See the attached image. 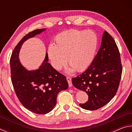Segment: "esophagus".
Masks as SVG:
<instances>
[{
	"instance_id": "1",
	"label": "esophagus",
	"mask_w": 132,
	"mask_h": 132,
	"mask_svg": "<svg viewBox=\"0 0 132 132\" xmlns=\"http://www.w3.org/2000/svg\"><path fill=\"white\" fill-rule=\"evenodd\" d=\"M66 79L67 81H68V83H69V87H71L72 86V83H71V79L70 77H66Z\"/></svg>"
}]
</instances>
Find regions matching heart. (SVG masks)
Masks as SVG:
<instances>
[{"label":"heart","instance_id":"b5f03b06","mask_svg":"<svg viewBox=\"0 0 132 132\" xmlns=\"http://www.w3.org/2000/svg\"><path fill=\"white\" fill-rule=\"evenodd\" d=\"M55 45L48 47V56L51 65L61 70L67 63L69 71L86 70L95 58L98 46V37L92 31L72 30L58 34Z\"/></svg>","mask_w":132,"mask_h":132}]
</instances>
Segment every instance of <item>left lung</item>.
I'll list each match as a JSON object with an SVG mask.
<instances>
[{"label": "left lung", "instance_id": "obj_1", "mask_svg": "<svg viewBox=\"0 0 132 132\" xmlns=\"http://www.w3.org/2000/svg\"><path fill=\"white\" fill-rule=\"evenodd\" d=\"M122 73L121 60L117 44L105 31L101 47L93 63L81 75L72 79L73 86L88 95V101L80 104V106L93 111L108 104L117 92Z\"/></svg>", "mask_w": 132, "mask_h": 132}]
</instances>
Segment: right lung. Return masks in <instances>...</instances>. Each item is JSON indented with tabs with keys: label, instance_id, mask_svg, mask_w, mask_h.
Returning <instances> with one entry per match:
<instances>
[{
	"label": "right lung",
	"instance_id": "right-lung-1",
	"mask_svg": "<svg viewBox=\"0 0 132 132\" xmlns=\"http://www.w3.org/2000/svg\"><path fill=\"white\" fill-rule=\"evenodd\" d=\"M45 30L38 29L25 35L15 46L10 60L12 82L17 98L25 108L37 114L52 111L58 93L68 88L66 77L48 62L47 53L37 70H26L20 62L19 54L23 42Z\"/></svg>",
	"mask_w": 132,
	"mask_h": 132
}]
</instances>
